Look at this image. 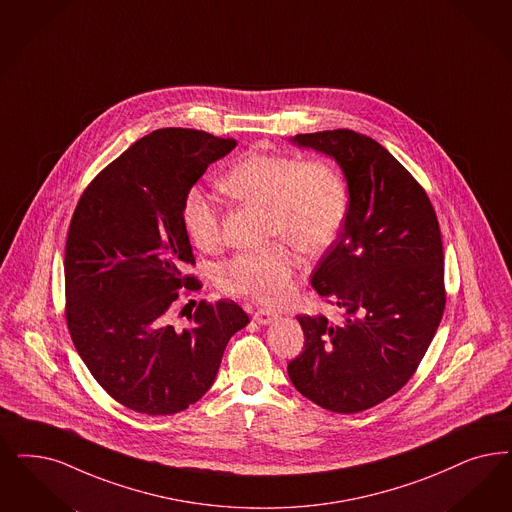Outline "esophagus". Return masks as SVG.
<instances>
[{"mask_svg": "<svg viewBox=\"0 0 512 512\" xmlns=\"http://www.w3.org/2000/svg\"><path fill=\"white\" fill-rule=\"evenodd\" d=\"M279 315L275 313V311H271V309H265V307H260L256 313H254V321L258 322V324H269V322L275 321Z\"/></svg>", "mask_w": 512, "mask_h": 512, "instance_id": "1", "label": "esophagus"}]
</instances>
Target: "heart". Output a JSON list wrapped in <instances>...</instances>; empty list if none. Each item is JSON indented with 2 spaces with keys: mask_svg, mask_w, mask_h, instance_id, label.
<instances>
[{
  "mask_svg": "<svg viewBox=\"0 0 512 512\" xmlns=\"http://www.w3.org/2000/svg\"><path fill=\"white\" fill-rule=\"evenodd\" d=\"M220 186L237 201L267 207V237L284 239L229 258L220 269L222 288L258 302H284L300 267L296 248L321 254L338 239L347 220L349 193L341 172L324 157L250 152L226 172ZM182 216L195 247L220 250L224 218L214 199L190 191Z\"/></svg>",
  "mask_w": 512,
  "mask_h": 512,
  "instance_id": "obj_1",
  "label": "heart"
}]
</instances>
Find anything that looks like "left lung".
<instances>
[{"label":"left lung","instance_id":"1","mask_svg":"<svg viewBox=\"0 0 512 512\" xmlns=\"http://www.w3.org/2000/svg\"><path fill=\"white\" fill-rule=\"evenodd\" d=\"M294 142L340 163L349 212L311 275L343 315L298 317L305 343L288 376L317 406L357 414L400 391L435 338L446 307L440 228L427 191L374 138L336 129Z\"/></svg>","mask_w":512,"mask_h":512}]
</instances>
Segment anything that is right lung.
Here are the masks:
<instances>
[{"label": "right lung", "instance_id": "1", "mask_svg": "<svg viewBox=\"0 0 512 512\" xmlns=\"http://www.w3.org/2000/svg\"><path fill=\"white\" fill-rule=\"evenodd\" d=\"M237 146L195 129H159L96 174L77 201L64 254V315L98 385L134 412L171 416L203 397L229 338L245 328L239 303L201 300L176 328L172 307L203 284L184 226L191 186ZM188 307V305H186Z\"/></svg>", "mask_w": 512, "mask_h": 512}]
</instances>
